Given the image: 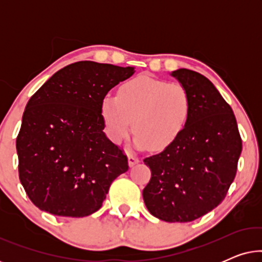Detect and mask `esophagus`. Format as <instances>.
Masks as SVG:
<instances>
[{"label":"esophagus","mask_w":262,"mask_h":262,"mask_svg":"<svg viewBox=\"0 0 262 262\" xmlns=\"http://www.w3.org/2000/svg\"><path fill=\"white\" fill-rule=\"evenodd\" d=\"M127 162H128V166L134 167L135 164H137L139 162V159L138 157H136L135 155H127Z\"/></svg>","instance_id":"1"}]
</instances>
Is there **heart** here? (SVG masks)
<instances>
[{
  "label": "heart",
  "instance_id": "b5f03b06",
  "mask_svg": "<svg viewBox=\"0 0 262 262\" xmlns=\"http://www.w3.org/2000/svg\"><path fill=\"white\" fill-rule=\"evenodd\" d=\"M192 101L180 83H168L148 75L128 80L117 96L106 94L100 102V114L111 142L120 144L132 128V144L137 149L162 151L174 144L187 126Z\"/></svg>",
  "mask_w": 262,
  "mask_h": 262
}]
</instances>
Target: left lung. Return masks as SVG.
Instances as JSON below:
<instances>
[{
    "instance_id": "1",
    "label": "left lung",
    "mask_w": 262,
    "mask_h": 262,
    "mask_svg": "<svg viewBox=\"0 0 262 262\" xmlns=\"http://www.w3.org/2000/svg\"><path fill=\"white\" fill-rule=\"evenodd\" d=\"M170 76L189 93L191 117L173 145L144 160L151 179L143 199L154 217L185 223L210 212L225 198L242 141L231 107L209 78L185 68Z\"/></svg>"
}]
</instances>
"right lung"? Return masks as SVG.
<instances>
[{
  "label": "right lung",
  "mask_w": 262,
  "mask_h": 262,
  "mask_svg": "<svg viewBox=\"0 0 262 262\" xmlns=\"http://www.w3.org/2000/svg\"><path fill=\"white\" fill-rule=\"evenodd\" d=\"M134 74V67L82 60L53 74L27 102L16 138L19 177L41 211L89 216L127 171V157L103 132L100 102Z\"/></svg>",
  "instance_id": "obj_1"
}]
</instances>
